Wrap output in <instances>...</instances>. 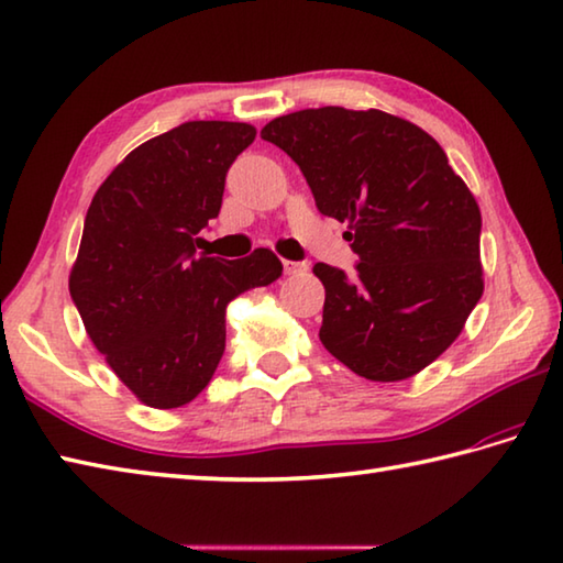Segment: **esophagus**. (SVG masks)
<instances>
[{"mask_svg":"<svg viewBox=\"0 0 563 563\" xmlns=\"http://www.w3.org/2000/svg\"><path fill=\"white\" fill-rule=\"evenodd\" d=\"M284 274H299V272H306L309 267H306V262H291V260H284Z\"/></svg>","mask_w":563,"mask_h":563,"instance_id":"esophagus-1","label":"esophagus"}]
</instances>
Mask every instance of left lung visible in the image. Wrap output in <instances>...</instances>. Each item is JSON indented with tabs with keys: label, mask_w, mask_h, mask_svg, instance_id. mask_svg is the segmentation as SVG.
<instances>
[{
	"label": "left lung",
	"mask_w": 563,
	"mask_h": 563,
	"mask_svg": "<svg viewBox=\"0 0 563 563\" xmlns=\"http://www.w3.org/2000/svg\"><path fill=\"white\" fill-rule=\"evenodd\" d=\"M262 140L299 164L323 216L350 222L353 277L313 267L328 353L375 382L431 365L483 296L481 208L446 152L382 110H299L272 120Z\"/></svg>",
	"instance_id": "8db88e82"
}]
</instances>
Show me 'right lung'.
Masks as SVG:
<instances>
[{
  "mask_svg": "<svg viewBox=\"0 0 563 563\" xmlns=\"http://www.w3.org/2000/svg\"><path fill=\"white\" fill-rule=\"evenodd\" d=\"M254 134L245 122L178 124L126 154L85 216L70 299L114 375L154 409L208 387L225 353V306L282 277L264 247L235 262L196 254Z\"/></svg>",
  "mask_w": 563,
  "mask_h": 563,
  "instance_id": "1",
  "label": "right lung"
}]
</instances>
